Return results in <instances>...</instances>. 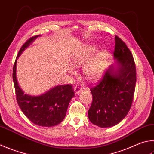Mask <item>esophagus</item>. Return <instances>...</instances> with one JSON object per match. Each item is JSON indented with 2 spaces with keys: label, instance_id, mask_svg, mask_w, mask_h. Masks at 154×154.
Returning a JSON list of instances; mask_svg holds the SVG:
<instances>
[{
  "label": "esophagus",
  "instance_id": "34e87169",
  "mask_svg": "<svg viewBox=\"0 0 154 154\" xmlns=\"http://www.w3.org/2000/svg\"><path fill=\"white\" fill-rule=\"evenodd\" d=\"M74 90H75V94H79L80 93V92L83 90V88H82V85H76V86L75 87Z\"/></svg>",
  "mask_w": 154,
  "mask_h": 154
}]
</instances>
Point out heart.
Returning <instances> with one entry per match:
<instances>
[{"label": "heart", "mask_w": 154, "mask_h": 154, "mask_svg": "<svg viewBox=\"0 0 154 154\" xmlns=\"http://www.w3.org/2000/svg\"><path fill=\"white\" fill-rule=\"evenodd\" d=\"M97 51V46L88 44L83 46L75 53L71 58L72 63L75 66H80L85 64L83 66V73L87 78L91 80L96 79L101 76L104 71L107 52L103 50L94 55ZM69 71L71 72H74L75 69L71 66Z\"/></svg>", "instance_id": "heart-1"}]
</instances>
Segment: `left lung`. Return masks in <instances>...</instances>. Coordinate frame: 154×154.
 Listing matches in <instances>:
<instances>
[{"instance_id":"1","label":"left lung","mask_w":154,"mask_h":154,"mask_svg":"<svg viewBox=\"0 0 154 154\" xmlns=\"http://www.w3.org/2000/svg\"><path fill=\"white\" fill-rule=\"evenodd\" d=\"M113 54L115 64L109 66L98 82L90 88L93 99L88 117L91 123L102 128L115 126L127 116L135 89V61L118 36Z\"/></svg>"}]
</instances>
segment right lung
Returning <instances> with one entry per match:
<instances>
[{"mask_svg": "<svg viewBox=\"0 0 154 154\" xmlns=\"http://www.w3.org/2000/svg\"><path fill=\"white\" fill-rule=\"evenodd\" d=\"M39 36L29 38L19 50L13 66V79L17 101L27 118L33 123L41 127H54L60 124L65 119L69 102L75 96L72 85H57L40 96H31L24 94L19 85L16 76L18 57Z\"/></svg>", "mask_w": 154, "mask_h": 154, "instance_id": "right-lung-1", "label": "right lung"}]
</instances>
